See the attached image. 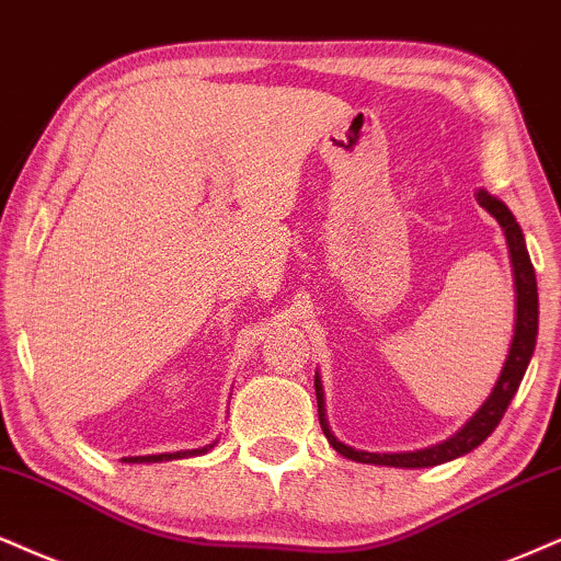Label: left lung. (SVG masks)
Returning a JSON list of instances; mask_svg holds the SVG:
<instances>
[{
    "label": "left lung",
    "mask_w": 561,
    "mask_h": 561,
    "mask_svg": "<svg viewBox=\"0 0 561 561\" xmlns=\"http://www.w3.org/2000/svg\"><path fill=\"white\" fill-rule=\"evenodd\" d=\"M476 199L483 210H489L496 218V224L502 226L504 239H507L510 249V265H513V280H515V330H513V343H510L507 358L496 377V382L489 392V398L483 400L479 411L462 424L453 437H447L439 445L413 449V453H366V449H356L345 445L333 434V428L328 424V413H324V390L320 371H314V390H317V411H320V426L333 445L335 453H341L343 458L356 460V462H369V466H390V468H432L449 462L460 455L471 453L481 445L489 434L500 426V421L507 411L510 400L515 398L517 387L523 382L525 369H528L530 356L536 348V335H538V286H536V273L534 262H530L528 249H525L523 228L517 226V220L510 207L502 203L500 197L489 195L486 190H476Z\"/></svg>",
    "instance_id": "1"
}]
</instances>
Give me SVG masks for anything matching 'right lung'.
I'll return each instance as SVG.
<instances>
[{"instance_id": "add662e5", "label": "right lung", "mask_w": 561, "mask_h": 561, "mask_svg": "<svg viewBox=\"0 0 561 561\" xmlns=\"http://www.w3.org/2000/svg\"><path fill=\"white\" fill-rule=\"evenodd\" d=\"M216 447L213 445L197 447V449H179V453H161V455H137V458H122V462H163V460H182V458H195V455H205L207 449Z\"/></svg>"}]
</instances>
